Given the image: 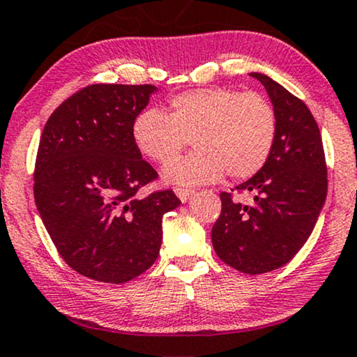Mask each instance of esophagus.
Returning <instances> with one entry per match:
<instances>
[{
  "instance_id": "esophagus-1",
  "label": "esophagus",
  "mask_w": 357,
  "mask_h": 357,
  "mask_svg": "<svg viewBox=\"0 0 357 357\" xmlns=\"http://www.w3.org/2000/svg\"><path fill=\"white\" fill-rule=\"evenodd\" d=\"M174 192H176L178 199H179L183 204L188 202V200L194 195V190H190V189H176V190H174Z\"/></svg>"
}]
</instances>
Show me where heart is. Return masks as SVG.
Here are the masks:
<instances>
[{
	"label": "heart",
	"instance_id": "heart-1",
	"mask_svg": "<svg viewBox=\"0 0 357 357\" xmlns=\"http://www.w3.org/2000/svg\"><path fill=\"white\" fill-rule=\"evenodd\" d=\"M134 145L144 157L167 165L190 139L198 150L163 169L165 183H217L225 172L248 179L260 172L277 137V114L259 93L227 87L197 89L169 100L167 114L150 108L132 123Z\"/></svg>",
	"mask_w": 357,
	"mask_h": 357
}]
</instances>
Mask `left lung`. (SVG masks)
<instances>
[{
    "instance_id": "left-lung-1",
    "label": "left lung",
    "mask_w": 357,
    "mask_h": 357,
    "mask_svg": "<svg viewBox=\"0 0 357 357\" xmlns=\"http://www.w3.org/2000/svg\"><path fill=\"white\" fill-rule=\"evenodd\" d=\"M267 90L277 114V137L260 172L236 185L252 194L244 205L223 192L212 228L215 252L248 275L288 264L309 239L327 199V167L317 123L304 102L262 73H250Z\"/></svg>"
}]
</instances>
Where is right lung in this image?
<instances>
[{"label":"right lung","instance_id":"add662e5","mask_svg":"<svg viewBox=\"0 0 357 357\" xmlns=\"http://www.w3.org/2000/svg\"><path fill=\"white\" fill-rule=\"evenodd\" d=\"M155 85L95 84L59 105L45 124L33 174L37 210L69 267L102 283L150 268L173 190L137 194L157 178L134 145L132 123Z\"/></svg>","mask_w":357,"mask_h":357}]
</instances>
